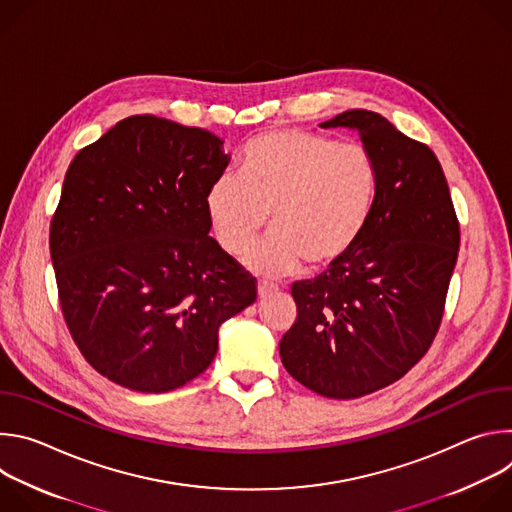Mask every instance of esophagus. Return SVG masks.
<instances>
[{
	"label": "esophagus",
	"instance_id": "obj_1",
	"mask_svg": "<svg viewBox=\"0 0 512 512\" xmlns=\"http://www.w3.org/2000/svg\"><path fill=\"white\" fill-rule=\"evenodd\" d=\"M257 294H259V298H269V296L277 294V285H273L269 281H259L257 283Z\"/></svg>",
	"mask_w": 512,
	"mask_h": 512
}]
</instances>
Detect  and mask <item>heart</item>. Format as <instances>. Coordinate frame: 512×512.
Segmentation results:
<instances>
[{"mask_svg":"<svg viewBox=\"0 0 512 512\" xmlns=\"http://www.w3.org/2000/svg\"><path fill=\"white\" fill-rule=\"evenodd\" d=\"M379 172L356 143L281 129L253 137L241 176L216 178L206 192L210 227L231 255H245L271 214L275 229L249 257L259 273L281 277L304 263L326 269L342 261L371 221Z\"/></svg>","mask_w":512,"mask_h":512,"instance_id":"1","label":"heart"}]
</instances>
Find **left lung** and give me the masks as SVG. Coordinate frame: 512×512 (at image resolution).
I'll return each mask as SVG.
<instances>
[{
  "mask_svg": "<svg viewBox=\"0 0 512 512\" xmlns=\"http://www.w3.org/2000/svg\"><path fill=\"white\" fill-rule=\"evenodd\" d=\"M320 125L360 135L379 188L356 247L318 277L291 285L298 318L283 334L279 356L310 391L356 399L399 381L431 346L458 259L460 225L444 170L425 143L364 109Z\"/></svg>",
  "mask_w": 512,
  "mask_h": 512,
  "instance_id": "1",
  "label": "left lung"
}]
</instances>
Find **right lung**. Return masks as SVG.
<instances>
[{
	"mask_svg": "<svg viewBox=\"0 0 512 512\" xmlns=\"http://www.w3.org/2000/svg\"><path fill=\"white\" fill-rule=\"evenodd\" d=\"M223 139L154 115L119 121L70 162L50 223L68 332L91 367L139 393L204 373L218 326L257 300L255 277L210 233Z\"/></svg>",
	"mask_w": 512,
	"mask_h": 512,
	"instance_id": "1",
	"label": "right lung"
}]
</instances>
